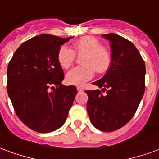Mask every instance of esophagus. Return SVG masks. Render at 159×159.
Returning <instances> with one entry per match:
<instances>
[{"mask_svg":"<svg viewBox=\"0 0 159 159\" xmlns=\"http://www.w3.org/2000/svg\"><path fill=\"white\" fill-rule=\"evenodd\" d=\"M77 90H78V92H82V91H83V88H82V87H80V86H78Z\"/></svg>","mask_w":159,"mask_h":159,"instance_id":"esophagus-1","label":"esophagus"}]
</instances>
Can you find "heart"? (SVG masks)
Listing matches in <instances>:
<instances>
[{
	"label": "heart",
	"mask_w": 159,
	"mask_h": 159,
	"mask_svg": "<svg viewBox=\"0 0 159 159\" xmlns=\"http://www.w3.org/2000/svg\"><path fill=\"white\" fill-rule=\"evenodd\" d=\"M75 53L81 57V66L71 69L66 75V80L69 85L81 86L91 80L94 70L103 73L111 64V54L107 48L101 47V43L93 37H85L76 41L73 51L66 46H63L58 52V61L62 68L67 69L73 65Z\"/></svg>",
	"instance_id": "b5f03b06"
}]
</instances>
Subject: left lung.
Returning a JSON list of instances; mask_svg holds the SVG:
<instances>
[{"label": "left lung", "mask_w": 159, "mask_h": 159, "mask_svg": "<svg viewBox=\"0 0 159 159\" xmlns=\"http://www.w3.org/2000/svg\"><path fill=\"white\" fill-rule=\"evenodd\" d=\"M110 41L111 61L107 73L93 84L100 91H86V109L93 126L112 132L127 124L135 114L144 96L145 65L131 41L116 34L101 35Z\"/></svg>", "instance_id": "left-lung-1"}]
</instances>
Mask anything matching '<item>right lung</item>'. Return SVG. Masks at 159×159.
<instances>
[{
  "label": "right lung",
  "mask_w": 159,
  "mask_h": 159,
  "mask_svg": "<svg viewBox=\"0 0 159 159\" xmlns=\"http://www.w3.org/2000/svg\"><path fill=\"white\" fill-rule=\"evenodd\" d=\"M72 38L35 36L20 46L8 64L7 93L19 119L33 131L61 127L73 106L76 86L61 84L64 73L58 61L60 48Z\"/></svg>",
  "instance_id": "obj_1"
}]
</instances>
